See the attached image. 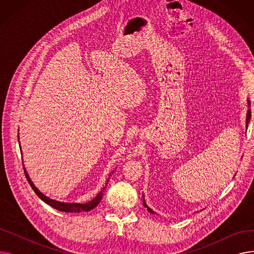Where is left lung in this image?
Segmentation results:
<instances>
[{
  "instance_id": "8db88e82",
  "label": "left lung",
  "mask_w": 254,
  "mask_h": 254,
  "mask_svg": "<svg viewBox=\"0 0 254 254\" xmlns=\"http://www.w3.org/2000/svg\"><path fill=\"white\" fill-rule=\"evenodd\" d=\"M247 106H248V110H247V113H246V129H247V127H248V124H249V122H250V118H251V111H250V101L249 100H247ZM143 205H144V207L147 209V211L149 212V213H151V214H154V211L152 210V209H150L148 206H147V204H146V202H145V198H144V194H143Z\"/></svg>"
}]
</instances>
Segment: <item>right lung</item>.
<instances>
[{"label":"right lung","instance_id":"right-lung-1","mask_svg":"<svg viewBox=\"0 0 254 254\" xmlns=\"http://www.w3.org/2000/svg\"><path fill=\"white\" fill-rule=\"evenodd\" d=\"M18 142H19V141H18ZM20 151H21V150H20ZM23 170H24V173H25L26 179H28V181H29V183H30V185H31V188L33 189V190L35 191V193H36L40 198H41L44 203H46L47 205L51 206L52 208H55V209H57V210H59V211L69 212V213L86 212V211L92 210L93 208H96V207L99 205V203L101 202L102 196H103V194H104V190H105V189H106V185H107V183H108V181H109V178H108V180H107V182H106V185L102 189V190L97 194V196L93 197V198L91 199V201H89V202H87V203H84V204H81V203H64V202H60V201H56V199H52V198L48 197L47 195H45L43 192L40 191V190L36 188L35 184L33 183V181L31 180V178H30V176H29V174H28V172H26L24 166H23ZM113 172H114V171H113ZM113 172L111 173V174H113ZM111 174H110V176H111ZM110 176H109V177H110Z\"/></svg>","mask_w":254,"mask_h":254}]
</instances>
